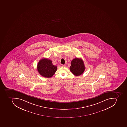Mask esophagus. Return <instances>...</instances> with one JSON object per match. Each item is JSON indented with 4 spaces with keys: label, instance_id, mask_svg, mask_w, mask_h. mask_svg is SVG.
<instances>
[{
    "label": "esophagus",
    "instance_id": "34e87169",
    "mask_svg": "<svg viewBox=\"0 0 127 127\" xmlns=\"http://www.w3.org/2000/svg\"><path fill=\"white\" fill-rule=\"evenodd\" d=\"M60 66V67H62L65 66V65H63V64H60V66Z\"/></svg>",
    "mask_w": 127,
    "mask_h": 127
}]
</instances>
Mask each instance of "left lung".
<instances>
[{"mask_svg": "<svg viewBox=\"0 0 127 127\" xmlns=\"http://www.w3.org/2000/svg\"><path fill=\"white\" fill-rule=\"evenodd\" d=\"M84 62L81 58H76L71 62L70 69L71 72L75 76H79L84 72L85 70Z\"/></svg>", "mask_w": 127, "mask_h": 127, "instance_id": "8db88e82", "label": "left lung"}]
</instances>
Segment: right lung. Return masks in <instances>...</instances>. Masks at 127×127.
<instances>
[{"mask_svg": "<svg viewBox=\"0 0 127 127\" xmlns=\"http://www.w3.org/2000/svg\"><path fill=\"white\" fill-rule=\"evenodd\" d=\"M37 70L44 77L50 78L54 74L57 70V66L53 65L52 61L48 59L43 58L38 62Z\"/></svg>", "mask_w": 127, "mask_h": 127, "instance_id": "add662e5", "label": "right lung"}]
</instances>
